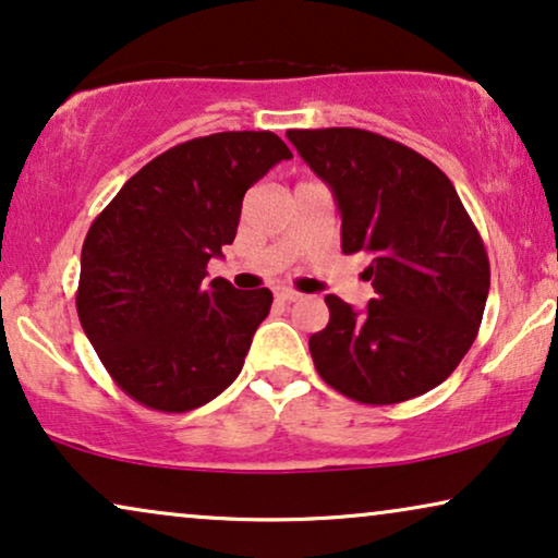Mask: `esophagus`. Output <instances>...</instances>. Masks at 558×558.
Masks as SVG:
<instances>
[{
    "label": "esophagus",
    "mask_w": 558,
    "mask_h": 558,
    "mask_svg": "<svg viewBox=\"0 0 558 558\" xmlns=\"http://www.w3.org/2000/svg\"><path fill=\"white\" fill-rule=\"evenodd\" d=\"M277 300H279V302L292 304V302H300V300H302V294H300V292H294V289H279V292H277Z\"/></svg>",
    "instance_id": "obj_1"
}]
</instances>
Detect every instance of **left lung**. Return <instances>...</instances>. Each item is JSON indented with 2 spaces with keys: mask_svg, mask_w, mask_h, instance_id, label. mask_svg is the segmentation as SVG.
I'll return each instance as SVG.
<instances>
[{
  "mask_svg": "<svg viewBox=\"0 0 558 558\" xmlns=\"http://www.w3.org/2000/svg\"><path fill=\"white\" fill-rule=\"evenodd\" d=\"M304 162L330 185L342 254H365L376 289L353 310L327 294L330 323L310 338L315 368L348 399H416L452 373L477 338L490 264L445 172L365 129H289Z\"/></svg>",
  "mask_w": 558,
  "mask_h": 558,
  "instance_id": "obj_1",
  "label": "left lung"
}]
</instances>
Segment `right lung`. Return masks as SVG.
<instances>
[{"instance_id": "right-lung-1", "label": "right lung", "mask_w": 558, "mask_h": 558, "mask_svg": "<svg viewBox=\"0 0 558 558\" xmlns=\"http://www.w3.org/2000/svg\"><path fill=\"white\" fill-rule=\"evenodd\" d=\"M292 151L274 132L197 136L144 165L88 228L75 307L121 391L167 414L233 384L269 289L205 284L233 243L246 190Z\"/></svg>"}]
</instances>
